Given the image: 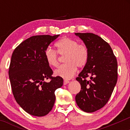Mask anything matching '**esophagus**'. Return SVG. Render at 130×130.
I'll return each mask as SVG.
<instances>
[{
	"label": "esophagus",
	"mask_w": 130,
	"mask_h": 130,
	"mask_svg": "<svg viewBox=\"0 0 130 130\" xmlns=\"http://www.w3.org/2000/svg\"><path fill=\"white\" fill-rule=\"evenodd\" d=\"M70 82L69 81H68V80H64V82H63V84H64V85H67V84H68V83Z\"/></svg>",
	"instance_id": "34e87169"
}]
</instances>
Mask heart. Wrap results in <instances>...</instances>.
Returning a JSON list of instances; mask_svg holds the SVG:
<instances>
[{
    "instance_id": "b5f03b06",
    "label": "heart",
    "mask_w": 130,
    "mask_h": 130,
    "mask_svg": "<svg viewBox=\"0 0 130 130\" xmlns=\"http://www.w3.org/2000/svg\"><path fill=\"white\" fill-rule=\"evenodd\" d=\"M57 51L60 55L65 56V64L60 66L54 71V74L64 79H70L75 74L77 67L82 68L86 64L89 58V51L86 45L79 44L77 41L64 37L56 43ZM44 56L48 64L51 67L57 66L58 58L57 51L47 48Z\"/></svg>"
}]
</instances>
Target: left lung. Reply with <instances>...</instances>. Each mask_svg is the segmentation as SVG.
Wrapping results in <instances>:
<instances>
[{
    "label": "left lung",
    "mask_w": 130,
    "mask_h": 130,
    "mask_svg": "<svg viewBox=\"0 0 130 130\" xmlns=\"http://www.w3.org/2000/svg\"><path fill=\"white\" fill-rule=\"evenodd\" d=\"M74 34L83 41L89 51L88 61L76 79L81 85L76 102L82 111L93 112L105 105L116 85L117 58L109 44L98 35L92 33Z\"/></svg>",
    "instance_id": "1"
}]
</instances>
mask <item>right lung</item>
<instances>
[{"mask_svg":"<svg viewBox=\"0 0 130 130\" xmlns=\"http://www.w3.org/2000/svg\"><path fill=\"white\" fill-rule=\"evenodd\" d=\"M60 35H35L26 39L13 51L9 77L12 93L19 105L30 115L43 117L54 106L55 91L63 85V78L53 77L44 52ZM51 79L50 83L45 80Z\"/></svg>","mask_w":130,"mask_h":130,"instance_id":"1","label":"right lung"}]
</instances>
